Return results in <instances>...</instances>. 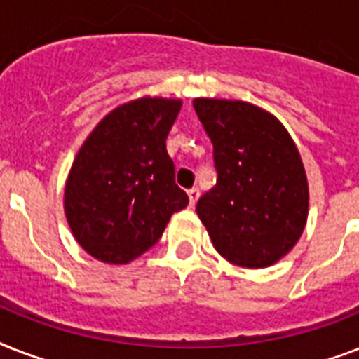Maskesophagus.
<instances>
[{"label":"esophagus","instance_id":"esophagus-1","mask_svg":"<svg viewBox=\"0 0 359 359\" xmlns=\"http://www.w3.org/2000/svg\"><path fill=\"white\" fill-rule=\"evenodd\" d=\"M188 199H190V207H194L197 203V199H199V190H197V188L188 190Z\"/></svg>","mask_w":359,"mask_h":359}]
</instances>
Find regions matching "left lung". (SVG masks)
<instances>
[{"mask_svg":"<svg viewBox=\"0 0 359 359\" xmlns=\"http://www.w3.org/2000/svg\"><path fill=\"white\" fill-rule=\"evenodd\" d=\"M214 145L218 180L197 201L214 248L242 268H266L304 233L309 188L300 152L283 124L242 100L196 98Z\"/></svg>","mask_w":359,"mask_h":359,"instance_id":"left-lung-1","label":"left lung"}]
</instances>
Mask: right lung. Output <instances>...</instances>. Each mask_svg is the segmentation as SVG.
<instances>
[{"label":"right lung","instance_id":"obj_1","mask_svg":"<svg viewBox=\"0 0 359 359\" xmlns=\"http://www.w3.org/2000/svg\"><path fill=\"white\" fill-rule=\"evenodd\" d=\"M180 106L177 98L130 100L109 111L76 154L65 216L78 244L98 261H134L188 205L165 149Z\"/></svg>","mask_w":359,"mask_h":359}]
</instances>
